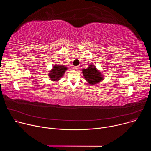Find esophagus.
<instances>
[{
	"mask_svg": "<svg viewBox=\"0 0 151 151\" xmlns=\"http://www.w3.org/2000/svg\"><path fill=\"white\" fill-rule=\"evenodd\" d=\"M73 69H74V70H77L78 69V66H74V67H73Z\"/></svg>",
	"mask_w": 151,
	"mask_h": 151,
	"instance_id": "obj_1",
	"label": "esophagus"
}]
</instances>
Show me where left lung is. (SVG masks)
Here are the masks:
<instances>
[{
    "instance_id": "8db88e82",
    "label": "left lung",
    "mask_w": 151,
    "mask_h": 151,
    "mask_svg": "<svg viewBox=\"0 0 151 151\" xmlns=\"http://www.w3.org/2000/svg\"><path fill=\"white\" fill-rule=\"evenodd\" d=\"M82 73L86 81L91 85L97 84L103 79L101 72L97 70L96 66L92 64H90L87 69H82Z\"/></svg>"
}]
</instances>
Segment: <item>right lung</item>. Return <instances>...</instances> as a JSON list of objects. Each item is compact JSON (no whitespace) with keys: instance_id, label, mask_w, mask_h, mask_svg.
I'll return each instance as SVG.
<instances>
[{"instance_id":"1","label":"right lung","mask_w":151,"mask_h":151,"mask_svg":"<svg viewBox=\"0 0 151 151\" xmlns=\"http://www.w3.org/2000/svg\"><path fill=\"white\" fill-rule=\"evenodd\" d=\"M68 69L67 67L61 65H54L53 68L49 73L50 78L53 81H57L60 79L63 75L65 73V71Z\"/></svg>"}]
</instances>
